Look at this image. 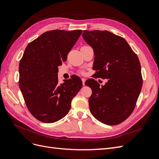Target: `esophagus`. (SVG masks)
Returning a JSON list of instances; mask_svg holds the SVG:
<instances>
[{"instance_id": "34e87169", "label": "esophagus", "mask_w": 159, "mask_h": 159, "mask_svg": "<svg viewBox=\"0 0 159 159\" xmlns=\"http://www.w3.org/2000/svg\"><path fill=\"white\" fill-rule=\"evenodd\" d=\"M85 81H86V79H85L84 78H83V79H82V82H83V85H84Z\"/></svg>"}]
</instances>
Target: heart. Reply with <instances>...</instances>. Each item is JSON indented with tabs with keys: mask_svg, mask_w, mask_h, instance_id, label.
Instances as JSON below:
<instances>
[{
	"mask_svg": "<svg viewBox=\"0 0 159 159\" xmlns=\"http://www.w3.org/2000/svg\"><path fill=\"white\" fill-rule=\"evenodd\" d=\"M81 73H83V72H81Z\"/></svg>",
	"mask_w": 159,
	"mask_h": 159,
	"instance_id": "1",
	"label": "heart"
}]
</instances>
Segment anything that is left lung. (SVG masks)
<instances>
[{
	"instance_id": "obj_1",
	"label": "left lung",
	"mask_w": 159,
	"mask_h": 159,
	"mask_svg": "<svg viewBox=\"0 0 159 159\" xmlns=\"http://www.w3.org/2000/svg\"><path fill=\"white\" fill-rule=\"evenodd\" d=\"M83 37L94 50V75L107 79L101 86L93 79L85 82L93 91L91 114L104 124H121L134 111L141 90L139 58L124 38L106 30H84Z\"/></svg>"
}]
</instances>
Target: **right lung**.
<instances>
[{"instance_id":"add662e5","label":"right lung","mask_w":159,"mask_h":159,"mask_svg":"<svg viewBox=\"0 0 159 159\" xmlns=\"http://www.w3.org/2000/svg\"><path fill=\"white\" fill-rule=\"evenodd\" d=\"M83 31L54 30L30 42L19 64V87L32 115L44 123H53L69 113L72 99L83 86L78 76L58 83V66Z\"/></svg>"}]
</instances>
